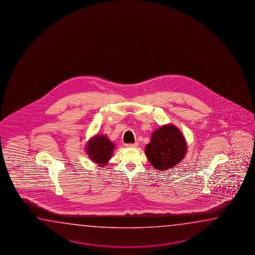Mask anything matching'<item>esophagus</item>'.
I'll return each mask as SVG.
<instances>
[{
    "instance_id": "esophagus-1",
    "label": "esophagus",
    "mask_w": 255,
    "mask_h": 255,
    "mask_svg": "<svg viewBox=\"0 0 255 255\" xmlns=\"http://www.w3.org/2000/svg\"><path fill=\"white\" fill-rule=\"evenodd\" d=\"M127 147H137L138 146V143L135 142L134 144H126Z\"/></svg>"
}]
</instances>
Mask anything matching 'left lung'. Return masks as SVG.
Here are the masks:
<instances>
[{
	"instance_id": "obj_1",
	"label": "left lung",
	"mask_w": 255,
	"mask_h": 255,
	"mask_svg": "<svg viewBox=\"0 0 255 255\" xmlns=\"http://www.w3.org/2000/svg\"><path fill=\"white\" fill-rule=\"evenodd\" d=\"M186 141L175 126H162L155 130L149 144L145 146V155L157 170H167L177 165L186 154Z\"/></svg>"
}]
</instances>
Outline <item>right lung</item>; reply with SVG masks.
Listing matches in <instances>:
<instances>
[{"label":"right lung","instance_id":"right-lung-1","mask_svg":"<svg viewBox=\"0 0 255 255\" xmlns=\"http://www.w3.org/2000/svg\"><path fill=\"white\" fill-rule=\"evenodd\" d=\"M115 145L106 135H97L91 137L86 145V152L96 164L107 165L110 159Z\"/></svg>","mask_w":255,"mask_h":255}]
</instances>
